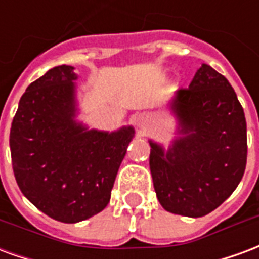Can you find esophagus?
I'll use <instances>...</instances> for the list:
<instances>
[{"label": "esophagus", "instance_id": "34e87169", "mask_svg": "<svg viewBox=\"0 0 259 259\" xmlns=\"http://www.w3.org/2000/svg\"><path fill=\"white\" fill-rule=\"evenodd\" d=\"M136 123H137V126H139V127H144V126L147 124L146 115H139V116H137V119H136Z\"/></svg>", "mask_w": 259, "mask_h": 259}]
</instances>
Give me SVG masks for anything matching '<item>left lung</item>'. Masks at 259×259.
Masks as SVG:
<instances>
[{
	"label": "left lung",
	"instance_id": "obj_1",
	"mask_svg": "<svg viewBox=\"0 0 259 259\" xmlns=\"http://www.w3.org/2000/svg\"><path fill=\"white\" fill-rule=\"evenodd\" d=\"M170 108L185 136L166 154L150 141L154 189L168 212L204 217L236 190L244 175V111L228 79L205 64L189 89L176 93Z\"/></svg>",
	"mask_w": 259,
	"mask_h": 259
}]
</instances>
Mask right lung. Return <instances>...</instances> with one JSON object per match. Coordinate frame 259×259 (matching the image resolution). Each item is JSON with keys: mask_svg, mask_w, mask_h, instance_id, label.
<instances>
[{"mask_svg": "<svg viewBox=\"0 0 259 259\" xmlns=\"http://www.w3.org/2000/svg\"><path fill=\"white\" fill-rule=\"evenodd\" d=\"M76 74L50 69L19 101L9 146L16 183L33 205L55 221L76 223L109 202L133 127L107 133L73 120Z\"/></svg>", "mask_w": 259, "mask_h": 259, "instance_id": "right-lung-1", "label": "right lung"}]
</instances>
